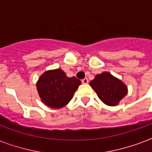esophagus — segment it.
Segmentation results:
<instances>
[{
    "label": "esophagus",
    "mask_w": 152,
    "mask_h": 152,
    "mask_svg": "<svg viewBox=\"0 0 152 152\" xmlns=\"http://www.w3.org/2000/svg\"><path fill=\"white\" fill-rule=\"evenodd\" d=\"M81 82H82V83H83V84H87V83H88V78H84L82 80H81Z\"/></svg>",
    "instance_id": "34e87169"
}]
</instances>
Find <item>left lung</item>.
Wrapping results in <instances>:
<instances>
[{
    "label": "left lung",
    "mask_w": 152,
    "mask_h": 152,
    "mask_svg": "<svg viewBox=\"0 0 152 152\" xmlns=\"http://www.w3.org/2000/svg\"><path fill=\"white\" fill-rule=\"evenodd\" d=\"M90 85L100 99L108 106H116L128 92L127 87L110 72L97 75L91 81Z\"/></svg>",
    "instance_id": "left-lung-1"
}]
</instances>
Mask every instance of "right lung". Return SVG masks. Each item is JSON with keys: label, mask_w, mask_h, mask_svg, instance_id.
<instances>
[{"label": "right lung", "mask_w": 152, "mask_h": 152, "mask_svg": "<svg viewBox=\"0 0 152 152\" xmlns=\"http://www.w3.org/2000/svg\"><path fill=\"white\" fill-rule=\"evenodd\" d=\"M80 83L75 76L69 78L58 69L44 72L36 86L42 101L51 108L58 109L69 103Z\"/></svg>", "instance_id": "add662e5"}]
</instances>
